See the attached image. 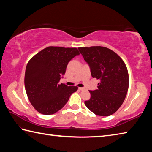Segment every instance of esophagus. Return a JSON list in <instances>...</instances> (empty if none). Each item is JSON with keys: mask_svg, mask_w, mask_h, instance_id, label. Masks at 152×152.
Wrapping results in <instances>:
<instances>
[{"mask_svg": "<svg viewBox=\"0 0 152 152\" xmlns=\"http://www.w3.org/2000/svg\"><path fill=\"white\" fill-rule=\"evenodd\" d=\"M78 89H79V90H80V91H83V90H85V88H79Z\"/></svg>", "mask_w": 152, "mask_h": 152, "instance_id": "1", "label": "esophagus"}]
</instances>
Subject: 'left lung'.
I'll return each mask as SVG.
<instances>
[{"label": "left lung", "instance_id": "left-lung-1", "mask_svg": "<svg viewBox=\"0 0 152 152\" xmlns=\"http://www.w3.org/2000/svg\"><path fill=\"white\" fill-rule=\"evenodd\" d=\"M89 64L93 78L99 80L97 89L89 91L91 98L85 104L95 114L108 116L124 102L129 88V74L124 61L106 47L78 48Z\"/></svg>", "mask_w": 152, "mask_h": 152}]
</instances>
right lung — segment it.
Masks as SVG:
<instances>
[{
    "instance_id": "1",
    "label": "right lung",
    "mask_w": 152,
    "mask_h": 152,
    "mask_svg": "<svg viewBox=\"0 0 152 152\" xmlns=\"http://www.w3.org/2000/svg\"><path fill=\"white\" fill-rule=\"evenodd\" d=\"M80 55L76 48L50 46L44 48L28 61L25 74V87L28 99L37 110L51 115L62 108L76 86L59 84L68 63Z\"/></svg>"
}]
</instances>
